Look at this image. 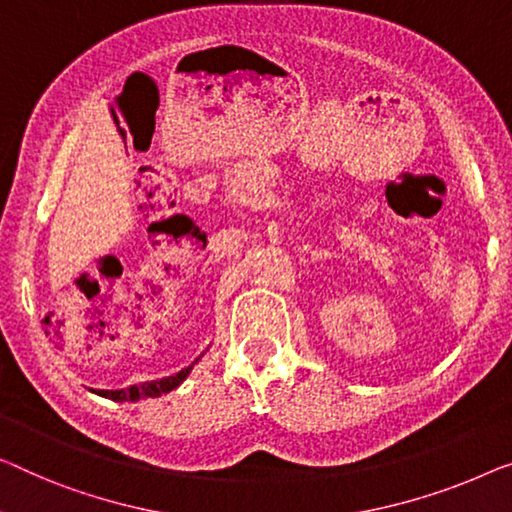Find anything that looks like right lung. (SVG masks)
<instances>
[{"instance_id":"add662e5","label":"right lung","mask_w":512,"mask_h":512,"mask_svg":"<svg viewBox=\"0 0 512 512\" xmlns=\"http://www.w3.org/2000/svg\"><path fill=\"white\" fill-rule=\"evenodd\" d=\"M188 372H190V368L177 372V375H174V377L158 379V381H147V384L131 386V388H121V391H98V395H103V398H110L114 402H137V400H144V398H158V395L174 391V388H177L181 381L188 377Z\"/></svg>"}]
</instances>
